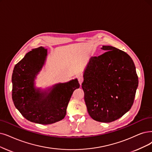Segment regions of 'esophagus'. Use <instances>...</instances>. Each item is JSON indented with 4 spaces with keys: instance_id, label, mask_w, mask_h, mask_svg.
<instances>
[{
    "instance_id": "1",
    "label": "esophagus",
    "mask_w": 152,
    "mask_h": 152,
    "mask_svg": "<svg viewBox=\"0 0 152 152\" xmlns=\"http://www.w3.org/2000/svg\"><path fill=\"white\" fill-rule=\"evenodd\" d=\"M77 79H78V82H79L80 85L81 86L82 82H83V78L81 75H78V76L77 77Z\"/></svg>"
}]
</instances>
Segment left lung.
<instances>
[{"mask_svg": "<svg viewBox=\"0 0 152 152\" xmlns=\"http://www.w3.org/2000/svg\"><path fill=\"white\" fill-rule=\"evenodd\" d=\"M91 57L84 71L82 88L90 116L100 122H113L129 111L134 102L138 78L132 58L112 46Z\"/></svg>", "mask_w": 152, "mask_h": 152, "instance_id": "8db88e82", "label": "left lung"}]
</instances>
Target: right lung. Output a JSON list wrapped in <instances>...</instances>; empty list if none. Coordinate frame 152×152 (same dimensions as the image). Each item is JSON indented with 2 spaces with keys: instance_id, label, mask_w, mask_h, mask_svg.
Masks as SVG:
<instances>
[{
  "instance_id": "right-lung-1",
  "label": "right lung",
  "mask_w": 152,
  "mask_h": 152,
  "mask_svg": "<svg viewBox=\"0 0 152 152\" xmlns=\"http://www.w3.org/2000/svg\"><path fill=\"white\" fill-rule=\"evenodd\" d=\"M47 50L42 47L28 52L14 66L12 97L15 107L28 121L51 124L62 120L74 91L80 87L78 80L58 83L48 91L35 88L34 80L44 65Z\"/></svg>"
}]
</instances>
